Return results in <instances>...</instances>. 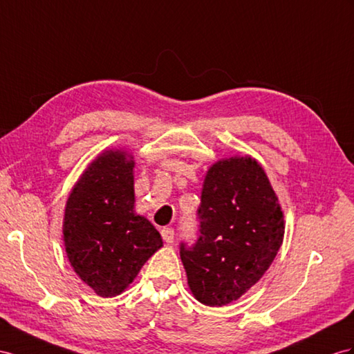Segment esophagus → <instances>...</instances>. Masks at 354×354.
<instances>
[{
	"mask_svg": "<svg viewBox=\"0 0 354 354\" xmlns=\"http://www.w3.org/2000/svg\"><path fill=\"white\" fill-rule=\"evenodd\" d=\"M161 236L167 243H171V242H174V239H175V232H174V229L165 227V229H161Z\"/></svg>",
	"mask_w": 354,
	"mask_h": 354,
	"instance_id": "esophagus-1",
	"label": "esophagus"
}]
</instances>
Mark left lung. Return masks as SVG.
<instances>
[{
  "mask_svg": "<svg viewBox=\"0 0 354 354\" xmlns=\"http://www.w3.org/2000/svg\"><path fill=\"white\" fill-rule=\"evenodd\" d=\"M198 238L180 242L188 286L198 302L227 305L248 292L274 261L284 215L263 167L251 157L216 161L197 209Z\"/></svg>",
  "mask_w": 354,
  "mask_h": 354,
  "instance_id": "left-lung-1",
  "label": "left lung"
}]
</instances>
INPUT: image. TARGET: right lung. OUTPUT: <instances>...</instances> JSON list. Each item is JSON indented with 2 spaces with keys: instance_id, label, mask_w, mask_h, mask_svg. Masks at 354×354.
<instances>
[{
  "instance_id": "add662e5",
  "label": "right lung",
  "mask_w": 354,
  "mask_h": 354,
  "mask_svg": "<svg viewBox=\"0 0 354 354\" xmlns=\"http://www.w3.org/2000/svg\"><path fill=\"white\" fill-rule=\"evenodd\" d=\"M129 156L121 149L100 153L66 205L62 233L68 261L102 297L121 295L162 247L157 229L134 212V161Z\"/></svg>"
}]
</instances>
